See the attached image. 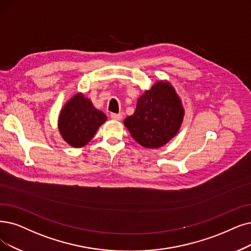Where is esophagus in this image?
Returning a JSON list of instances; mask_svg holds the SVG:
<instances>
[{"label": "esophagus", "mask_w": 251, "mask_h": 251, "mask_svg": "<svg viewBox=\"0 0 251 251\" xmlns=\"http://www.w3.org/2000/svg\"><path fill=\"white\" fill-rule=\"evenodd\" d=\"M110 117L114 120H120L123 118V113H111L110 114Z\"/></svg>", "instance_id": "1"}]
</instances>
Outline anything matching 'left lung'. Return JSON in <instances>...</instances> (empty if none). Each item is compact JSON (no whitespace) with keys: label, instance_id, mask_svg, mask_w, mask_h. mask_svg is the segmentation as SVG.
<instances>
[{"label":"left lung","instance_id":"left-lung-1","mask_svg":"<svg viewBox=\"0 0 251 251\" xmlns=\"http://www.w3.org/2000/svg\"><path fill=\"white\" fill-rule=\"evenodd\" d=\"M183 116L184 109L175 88L160 80L138 99L134 114L124 124L140 145L159 148L177 135Z\"/></svg>","mask_w":251,"mask_h":251}]
</instances>
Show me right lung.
<instances>
[{
  "label": "right lung",
  "mask_w": 251,
  "mask_h": 251,
  "mask_svg": "<svg viewBox=\"0 0 251 251\" xmlns=\"http://www.w3.org/2000/svg\"><path fill=\"white\" fill-rule=\"evenodd\" d=\"M106 120L107 116L94 107L91 100L79 93L63 107L58 116V129L69 145L78 148L91 141Z\"/></svg>",
  "instance_id": "right-lung-1"
}]
</instances>
